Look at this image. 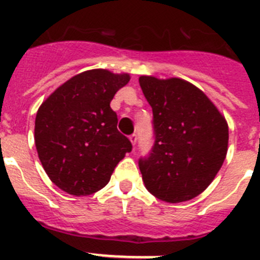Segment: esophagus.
Returning <instances> with one entry per match:
<instances>
[{"instance_id": "1", "label": "esophagus", "mask_w": 260, "mask_h": 260, "mask_svg": "<svg viewBox=\"0 0 260 260\" xmlns=\"http://www.w3.org/2000/svg\"><path fill=\"white\" fill-rule=\"evenodd\" d=\"M128 138H130V142H132V143H133V146H135V144H137V141H138L137 134H132Z\"/></svg>"}]
</instances>
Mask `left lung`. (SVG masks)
<instances>
[{
    "mask_svg": "<svg viewBox=\"0 0 260 260\" xmlns=\"http://www.w3.org/2000/svg\"><path fill=\"white\" fill-rule=\"evenodd\" d=\"M153 113L152 150L139 158L146 189L168 203L198 197L220 171L228 151V123L207 96L180 79L139 78Z\"/></svg>",
    "mask_w": 260,
    "mask_h": 260,
    "instance_id": "left-lung-1",
    "label": "left lung"
}]
</instances>
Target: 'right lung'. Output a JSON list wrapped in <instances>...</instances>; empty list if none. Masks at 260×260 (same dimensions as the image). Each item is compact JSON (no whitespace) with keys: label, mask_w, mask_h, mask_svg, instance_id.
<instances>
[{"label":"right lung","mask_w":260,"mask_h":260,"mask_svg":"<svg viewBox=\"0 0 260 260\" xmlns=\"http://www.w3.org/2000/svg\"><path fill=\"white\" fill-rule=\"evenodd\" d=\"M128 74L93 69L75 75L40 105L35 119L39 158L53 183L71 195L103 189L133 148L117 130L110 102Z\"/></svg>","instance_id":"right-lung-1"}]
</instances>
